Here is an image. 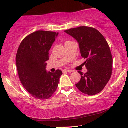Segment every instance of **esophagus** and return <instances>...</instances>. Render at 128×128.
Here are the masks:
<instances>
[{
	"mask_svg": "<svg viewBox=\"0 0 128 128\" xmlns=\"http://www.w3.org/2000/svg\"><path fill=\"white\" fill-rule=\"evenodd\" d=\"M72 70H63V72L65 73V72H67V73H72Z\"/></svg>",
	"mask_w": 128,
	"mask_h": 128,
	"instance_id": "34e87169",
	"label": "esophagus"
}]
</instances>
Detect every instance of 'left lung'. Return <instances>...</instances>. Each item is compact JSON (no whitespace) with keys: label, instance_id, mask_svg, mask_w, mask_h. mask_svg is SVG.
I'll return each mask as SVG.
<instances>
[{"label":"left lung","instance_id":"8db88e82","mask_svg":"<svg viewBox=\"0 0 128 128\" xmlns=\"http://www.w3.org/2000/svg\"><path fill=\"white\" fill-rule=\"evenodd\" d=\"M77 41L80 55L86 59L84 62L87 72H78L81 76L76 86L79 91L92 96L104 88L112 74V57L108 42L99 31L87 26L64 31Z\"/></svg>","mask_w":128,"mask_h":128}]
</instances>
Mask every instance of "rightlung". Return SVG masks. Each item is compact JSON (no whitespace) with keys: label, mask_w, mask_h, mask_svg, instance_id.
I'll return each mask as SVG.
<instances>
[{"label":"right lung","mask_w":128,"mask_h":128,"mask_svg":"<svg viewBox=\"0 0 128 128\" xmlns=\"http://www.w3.org/2000/svg\"><path fill=\"white\" fill-rule=\"evenodd\" d=\"M58 33L38 30L30 34L20 43L16 55V65L24 88L36 99H48L56 90L62 72H47L49 51Z\"/></svg>","instance_id":"1"}]
</instances>
